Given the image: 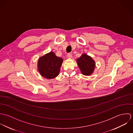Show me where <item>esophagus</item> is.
Returning a JSON list of instances; mask_svg holds the SVG:
<instances>
[{
  "instance_id": "esophagus-1",
  "label": "esophagus",
  "mask_w": 133,
  "mask_h": 133,
  "mask_svg": "<svg viewBox=\"0 0 133 133\" xmlns=\"http://www.w3.org/2000/svg\"><path fill=\"white\" fill-rule=\"evenodd\" d=\"M67 57H68V58H72V55L71 54H70V53H68L67 54Z\"/></svg>"
}]
</instances>
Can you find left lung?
<instances>
[{"instance_id": "obj_1", "label": "left lung", "mask_w": 133, "mask_h": 133, "mask_svg": "<svg viewBox=\"0 0 133 133\" xmlns=\"http://www.w3.org/2000/svg\"><path fill=\"white\" fill-rule=\"evenodd\" d=\"M77 62L83 75L89 76L93 73L95 62L91 56L86 54H83L80 57L77 59Z\"/></svg>"}]
</instances>
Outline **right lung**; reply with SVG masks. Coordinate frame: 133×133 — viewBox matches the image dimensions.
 I'll use <instances>...</instances> for the list:
<instances>
[{
	"label": "right lung",
	"mask_w": 133,
	"mask_h": 133,
	"mask_svg": "<svg viewBox=\"0 0 133 133\" xmlns=\"http://www.w3.org/2000/svg\"><path fill=\"white\" fill-rule=\"evenodd\" d=\"M62 62V58L57 57L54 52H51L39 58L38 71L45 78H54L59 75Z\"/></svg>",
	"instance_id": "right-lung-1"
}]
</instances>
